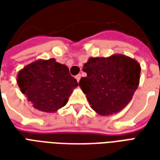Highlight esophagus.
<instances>
[{
    "label": "esophagus",
    "mask_w": 160,
    "mask_h": 160,
    "mask_svg": "<svg viewBox=\"0 0 160 160\" xmlns=\"http://www.w3.org/2000/svg\"><path fill=\"white\" fill-rule=\"evenodd\" d=\"M80 78H81V75H80V74H78V75H76V76H75V79H76L78 82L80 81Z\"/></svg>",
    "instance_id": "obj_1"
}]
</instances>
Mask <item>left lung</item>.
Segmentation results:
<instances>
[{"mask_svg":"<svg viewBox=\"0 0 160 160\" xmlns=\"http://www.w3.org/2000/svg\"><path fill=\"white\" fill-rule=\"evenodd\" d=\"M87 73L80 80L92 110L101 116L118 113L132 99L140 82L141 66L123 55L91 57L84 64Z\"/></svg>","mask_w":160,"mask_h":160,"instance_id":"1","label":"left lung"}]
</instances>
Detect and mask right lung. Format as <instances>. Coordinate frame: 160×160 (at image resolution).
<instances>
[{"mask_svg":"<svg viewBox=\"0 0 160 160\" xmlns=\"http://www.w3.org/2000/svg\"><path fill=\"white\" fill-rule=\"evenodd\" d=\"M17 83L33 107L43 112H55L68 103L78 87L68 68L56 60H38L18 73Z\"/></svg>","mask_w":160,"mask_h":160,"instance_id":"right-lung-1","label":"right lung"}]
</instances>
